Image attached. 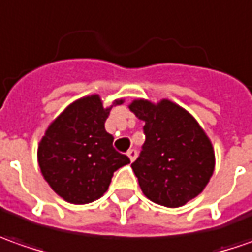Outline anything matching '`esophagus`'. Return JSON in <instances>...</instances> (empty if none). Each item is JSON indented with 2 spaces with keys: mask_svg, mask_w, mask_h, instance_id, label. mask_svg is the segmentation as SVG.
Instances as JSON below:
<instances>
[{
  "mask_svg": "<svg viewBox=\"0 0 252 252\" xmlns=\"http://www.w3.org/2000/svg\"><path fill=\"white\" fill-rule=\"evenodd\" d=\"M126 155H128V158H129V160L134 161L135 159H136V156H138V152H136L135 149H129V151L126 152Z\"/></svg>",
  "mask_w": 252,
  "mask_h": 252,
  "instance_id": "obj_1",
  "label": "esophagus"
}]
</instances>
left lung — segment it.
Instances as JSON below:
<instances>
[{"instance_id": "left-lung-1", "label": "left lung", "mask_w": 252, "mask_h": 252, "mask_svg": "<svg viewBox=\"0 0 252 252\" xmlns=\"http://www.w3.org/2000/svg\"><path fill=\"white\" fill-rule=\"evenodd\" d=\"M129 109L145 121V143L131 164L146 198L178 208L202 192L215 169L212 143L189 113L170 100H135Z\"/></svg>"}]
</instances>
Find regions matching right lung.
Listing matches in <instances>:
<instances>
[{"label":"right lung","mask_w":252,"mask_h":252,"mask_svg":"<svg viewBox=\"0 0 252 252\" xmlns=\"http://www.w3.org/2000/svg\"><path fill=\"white\" fill-rule=\"evenodd\" d=\"M109 114L97 94L76 100L40 141L41 174L66 202L83 205L99 199L109 189L114 171L129 163L128 156L114 149V138L104 128Z\"/></svg>","instance_id":"add662e5"}]
</instances>
